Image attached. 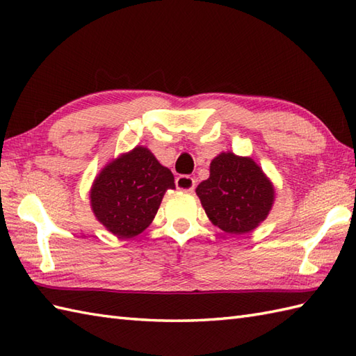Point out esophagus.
I'll list each match as a JSON object with an SVG mask.
<instances>
[{"instance_id": "34e87169", "label": "esophagus", "mask_w": 356, "mask_h": 356, "mask_svg": "<svg viewBox=\"0 0 356 356\" xmlns=\"http://www.w3.org/2000/svg\"><path fill=\"white\" fill-rule=\"evenodd\" d=\"M176 186L179 188V190L193 191L194 186H195V180L190 176H185V174H182V176H179L176 179Z\"/></svg>"}]
</instances>
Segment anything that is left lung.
<instances>
[{"instance_id": "8db88e82", "label": "left lung", "mask_w": 356, "mask_h": 356, "mask_svg": "<svg viewBox=\"0 0 356 356\" xmlns=\"http://www.w3.org/2000/svg\"><path fill=\"white\" fill-rule=\"evenodd\" d=\"M195 193L209 220L229 234L257 228L274 202V190L260 166L232 153L218 154L211 162L209 177Z\"/></svg>"}]
</instances>
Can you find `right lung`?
I'll return each mask as SVG.
<instances>
[{
    "mask_svg": "<svg viewBox=\"0 0 356 356\" xmlns=\"http://www.w3.org/2000/svg\"><path fill=\"white\" fill-rule=\"evenodd\" d=\"M172 172L149 149L136 147L105 166L90 199L97 220L119 238L138 236L153 222L165 191L174 190Z\"/></svg>",
    "mask_w": 356,
    "mask_h": 356,
    "instance_id": "1",
    "label": "right lung"
}]
</instances>
